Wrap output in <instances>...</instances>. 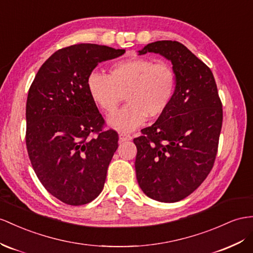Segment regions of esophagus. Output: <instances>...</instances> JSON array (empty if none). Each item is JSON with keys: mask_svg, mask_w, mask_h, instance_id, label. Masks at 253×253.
<instances>
[{"mask_svg": "<svg viewBox=\"0 0 253 253\" xmlns=\"http://www.w3.org/2000/svg\"><path fill=\"white\" fill-rule=\"evenodd\" d=\"M119 139H120V141L121 142H124V141H129V140H131L132 139V137L130 134H127V133H120L119 134Z\"/></svg>", "mask_w": 253, "mask_h": 253, "instance_id": "esophagus-1", "label": "esophagus"}]
</instances>
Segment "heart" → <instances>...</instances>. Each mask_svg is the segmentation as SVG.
<instances>
[{"mask_svg":"<svg viewBox=\"0 0 253 253\" xmlns=\"http://www.w3.org/2000/svg\"><path fill=\"white\" fill-rule=\"evenodd\" d=\"M175 87V73L169 64L138 56L115 62L108 76L93 71L86 79L90 99L105 113L114 111L126 94L127 105L107 120L110 127L124 132L141 126L147 116L163 115L171 105Z\"/></svg>","mask_w":253,"mask_h":253,"instance_id":"1","label":"heart"}]
</instances>
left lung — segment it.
Instances as JSON below:
<instances>
[{
  "instance_id": "8db88e82",
  "label": "left lung",
  "mask_w": 253,
  "mask_h": 253,
  "mask_svg": "<svg viewBox=\"0 0 253 253\" xmlns=\"http://www.w3.org/2000/svg\"><path fill=\"white\" fill-rule=\"evenodd\" d=\"M171 61L176 87L171 105L133 140L135 175L148 198L165 203L188 197L215 163L222 105L211 70L183 43L159 41L139 50Z\"/></svg>"
}]
</instances>
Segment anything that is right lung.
Masks as SVG:
<instances>
[{
    "label": "right lung",
    "mask_w": 253,
    "mask_h": 253,
    "mask_svg": "<svg viewBox=\"0 0 253 253\" xmlns=\"http://www.w3.org/2000/svg\"><path fill=\"white\" fill-rule=\"evenodd\" d=\"M125 53L96 43L57 50L44 62L29 89L27 148L38 179L53 197L83 205L99 196L119 135L102 131L103 121L86 88L98 63ZM97 133L96 138H89Z\"/></svg>",
    "instance_id": "add662e5"
}]
</instances>
